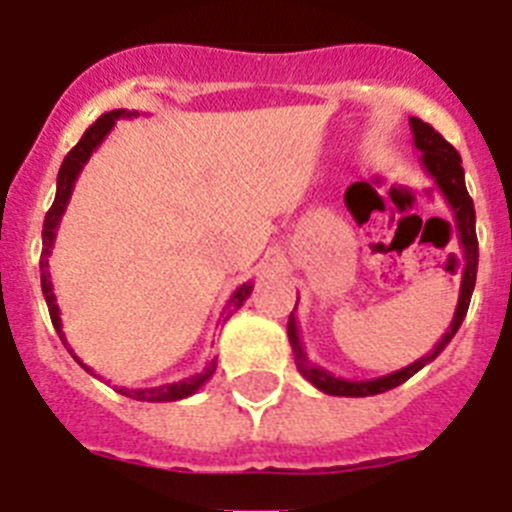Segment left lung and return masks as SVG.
Listing matches in <instances>:
<instances>
[{
	"label": "left lung",
	"mask_w": 512,
	"mask_h": 512,
	"mask_svg": "<svg viewBox=\"0 0 512 512\" xmlns=\"http://www.w3.org/2000/svg\"><path fill=\"white\" fill-rule=\"evenodd\" d=\"M410 130H413V146L418 148L423 156H420V164H423L425 174L431 176L436 182L438 192L443 194V200L449 202L451 212H454L456 223V235H459L461 246V261H464V269H461V287H459V302H456L454 320H451L449 330L443 333L441 341L433 346L431 354H425L423 359L413 361L410 366H402L397 372L384 374V377L374 379H343L330 374L323 366L312 364L305 354V346H302L300 328H297L295 310L289 315L287 323V336L292 343V354H295V364L300 369L302 377L315 387V390L325 392V395L333 397H369V395H382L387 390H395L402 382H408L413 374H418L425 364H431L443 348L449 346L451 338L456 336L461 320L469 310V300H472L474 282H477V261H479V248H477V215H474V202L467 192V184H464V169H461V156L456 153V148L451 143L443 140V135L438 130H433L428 122L418 120V117H410ZM348 194V192H346ZM300 300V297H297ZM297 307V305H295Z\"/></svg>",
	"instance_id": "left-lung-1"
}]
</instances>
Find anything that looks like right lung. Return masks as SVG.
Here are the masks:
<instances>
[{"label": "right lung", "mask_w": 512, "mask_h": 512, "mask_svg": "<svg viewBox=\"0 0 512 512\" xmlns=\"http://www.w3.org/2000/svg\"><path fill=\"white\" fill-rule=\"evenodd\" d=\"M120 117H138V112H128V110H112L107 112V115L99 117L97 122H94L92 128L87 130V133L81 135V140L76 143L74 148L69 151V156L63 158L61 164V171H58V179H56V200H53L51 210H48V215H45V223H43V253H40V287H43V297H45V305H48V312H51V320H53V328L58 330V336H61L63 346L69 348V343H66V336H63L61 330V310H58V302H56V295H53V282H51V271H48V259H51V251H53V243H56V230L58 225H61V217L63 212H66V205H69L71 200V192H74L76 187V179H79L81 169H84V164H87L89 158H92V153L97 151L99 146H102V140L110 135V130L115 128V122L120 120ZM253 292V284L246 282L241 284V287L235 289L233 295H230L228 305H225L223 310V323L225 320L233 315L238 307L243 305V302L251 297ZM220 323V320H217ZM71 351V348H69ZM71 356H74L76 361H79L84 369H87L89 374H92V369H89L84 361L79 359V356L71 351ZM212 372H215V361H210V364L202 369L200 374H194V377L189 379H182V382H174V384H161V387H146V390H128V387H117V392L125 397H133V400H140V402H174V400H184V397L194 395V392L200 390L202 384L207 382V379L212 377Z\"/></svg>", "instance_id": "1"}]
</instances>
